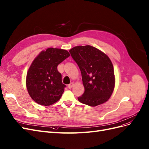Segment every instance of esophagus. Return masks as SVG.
Listing matches in <instances>:
<instances>
[{"label":"esophagus","instance_id":"1","mask_svg":"<svg viewBox=\"0 0 149 149\" xmlns=\"http://www.w3.org/2000/svg\"><path fill=\"white\" fill-rule=\"evenodd\" d=\"M74 86V83H70L69 85H68V88H69V89H71L72 88V87Z\"/></svg>","mask_w":149,"mask_h":149}]
</instances>
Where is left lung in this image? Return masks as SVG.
I'll list each match as a JSON object with an SVG mask.
<instances>
[{
    "mask_svg": "<svg viewBox=\"0 0 149 149\" xmlns=\"http://www.w3.org/2000/svg\"><path fill=\"white\" fill-rule=\"evenodd\" d=\"M81 74L85 92L78 100L95 107L106 102L114 90L113 66L109 57L95 47L75 46L69 51Z\"/></svg>",
    "mask_w": 149,
    "mask_h": 149,
    "instance_id": "8db88e82",
    "label": "left lung"
}]
</instances>
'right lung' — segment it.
Returning a JSON list of instances; mask_svg holds the SVG:
<instances>
[{
	"label": "right lung",
	"instance_id": "add662e5",
	"mask_svg": "<svg viewBox=\"0 0 149 149\" xmlns=\"http://www.w3.org/2000/svg\"><path fill=\"white\" fill-rule=\"evenodd\" d=\"M69 56L68 51L50 47L33 61L27 72L26 84L28 93L36 103L49 106L61 98L66 86L62 82L57 65Z\"/></svg>",
	"mask_w": 149,
	"mask_h": 149
}]
</instances>
